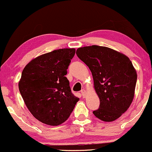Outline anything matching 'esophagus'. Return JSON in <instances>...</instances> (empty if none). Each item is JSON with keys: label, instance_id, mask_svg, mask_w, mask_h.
Here are the masks:
<instances>
[{"label": "esophagus", "instance_id": "34e87169", "mask_svg": "<svg viewBox=\"0 0 152 152\" xmlns=\"http://www.w3.org/2000/svg\"><path fill=\"white\" fill-rule=\"evenodd\" d=\"M81 94H82V96H83V97H85V96H86V91H85V90H82Z\"/></svg>", "mask_w": 152, "mask_h": 152}]
</instances>
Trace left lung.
<instances>
[{"label": "left lung", "mask_w": 152, "mask_h": 152, "mask_svg": "<svg viewBox=\"0 0 152 152\" xmlns=\"http://www.w3.org/2000/svg\"><path fill=\"white\" fill-rule=\"evenodd\" d=\"M76 54L90 68L99 98V108L93 111L94 116L104 122L118 119L134 97L137 75L131 60L123 53L104 46L80 48Z\"/></svg>", "instance_id": "1"}]
</instances>
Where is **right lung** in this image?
<instances>
[{"instance_id": "right-lung-1", "label": "right lung", "mask_w": 152, "mask_h": 152, "mask_svg": "<svg viewBox=\"0 0 152 152\" xmlns=\"http://www.w3.org/2000/svg\"><path fill=\"white\" fill-rule=\"evenodd\" d=\"M75 54V48L55 50L33 59L23 69L20 92L30 113L42 123L62 124L79 101L65 77Z\"/></svg>"}]
</instances>
